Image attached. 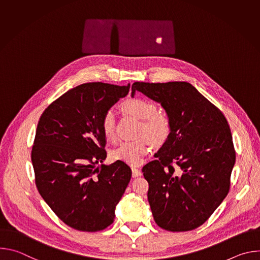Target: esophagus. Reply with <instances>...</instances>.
<instances>
[{
    "instance_id": "1",
    "label": "esophagus",
    "mask_w": 260,
    "mask_h": 260,
    "mask_svg": "<svg viewBox=\"0 0 260 260\" xmlns=\"http://www.w3.org/2000/svg\"><path fill=\"white\" fill-rule=\"evenodd\" d=\"M132 172H133V177H134V178L142 176V172H141V170H140V169H137V168H132Z\"/></svg>"
}]
</instances>
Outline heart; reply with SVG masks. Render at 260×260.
<instances>
[{"instance_id":"heart-1","label":"heart","mask_w":260,"mask_h":260,"mask_svg":"<svg viewBox=\"0 0 260 260\" xmlns=\"http://www.w3.org/2000/svg\"><path fill=\"white\" fill-rule=\"evenodd\" d=\"M121 108L126 113L142 120L138 136L147 139L141 138L136 141L122 142L112 151L111 155L114 160L138 166L148 152L147 140L155 146L162 144L170 135L171 122L166 114L157 112L158 110L155 103L144 98L127 99L121 104ZM101 125L107 140H113L115 138L116 118L113 110L106 111L102 117Z\"/></svg>"}]
</instances>
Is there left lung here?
<instances>
[{
    "label": "left lung",
    "instance_id": "obj_1",
    "mask_svg": "<svg viewBox=\"0 0 260 260\" xmlns=\"http://www.w3.org/2000/svg\"><path fill=\"white\" fill-rule=\"evenodd\" d=\"M136 91L160 104L171 122L168 139L154 154L157 159L142 169L153 218L170 232L192 231L229 193L236 162L229 123L188 82H135L132 96Z\"/></svg>",
    "mask_w": 260,
    "mask_h": 260
}]
</instances>
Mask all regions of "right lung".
<instances>
[{
    "label": "right lung",
    "mask_w": 260,
    "mask_h": 260,
    "mask_svg": "<svg viewBox=\"0 0 260 260\" xmlns=\"http://www.w3.org/2000/svg\"><path fill=\"white\" fill-rule=\"evenodd\" d=\"M129 84L78 85L54 101L41 115L31 149L39 193L73 229L99 232L115 218L132 177L123 161L104 162L107 143L102 117L126 96Z\"/></svg>",
    "instance_id": "1"
}]
</instances>
